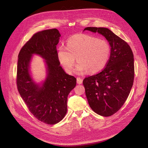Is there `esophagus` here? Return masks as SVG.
I'll use <instances>...</instances> for the list:
<instances>
[{
    "instance_id": "1",
    "label": "esophagus",
    "mask_w": 148,
    "mask_h": 148,
    "mask_svg": "<svg viewBox=\"0 0 148 148\" xmlns=\"http://www.w3.org/2000/svg\"><path fill=\"white\" fill-rule=\"evenodd\" d=\"M77 83L78 84H82L83 83V79H82V78H81L80 77H77Z\"/></svg>"
}]
</instances>
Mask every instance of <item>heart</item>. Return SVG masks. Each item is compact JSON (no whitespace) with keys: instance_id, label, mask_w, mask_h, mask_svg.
Returning <instances> with one entry per match:
<instances>
[{"instance_id":"1","label":"heart","mask_w":148,"mask_h":148,"mask_svg":"<svg viewBox=\"0 0 148 148\" xmlns=\"http://www.w3.org/2000/svg\"><path fill=\"white\" fill-rule=\"evenodd\" d=\"M110 53V45L104 39L78 34L68 39L66 46L61 45L58 47L57 57L69 74L73 71L75 58L78 62L75 68V73L81 74L88 71L91 74H96L105 68Z\"/></svg>"}]
</instances>
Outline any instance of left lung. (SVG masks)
<instances>
[{
  "label": "left lung",
  "instance_id": "obj_1",
  "mask_svg": "<svg viewBox=\"0 0 148 148\" xmlns=\"http://www.w3.org/2000/svg\"><path fill=\"white\" fill-rule=\"evenodd\" d=\"M85 30L102 35L111 47L106 67L83 82L92 110L100 115L109 116L120 109L130 92L134 75L133 54L130 46L110 29L86 27Z\"/></svg>",
  "mask_w": 148,
  "mask_h": 148
}]
</instances>
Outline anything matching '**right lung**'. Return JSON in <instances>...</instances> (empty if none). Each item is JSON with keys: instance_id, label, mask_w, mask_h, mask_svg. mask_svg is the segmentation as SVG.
<instances>
[{"instance_id": "add662e5", "label": "right lung", "mask_w": 148, "mask_h": 148, "mask_svg": "<svg viewBox=\"0 0 148 148\" xmlns=\"http://www.w3.org/2000/svg\"><path fill=\"white\" fill-rule=\"evenodd\" d=\"M61 34L57 29L34 34L18 55V90L28 110L37 120L47 124L61 121L66 114L67 98L76 86V78L66 74L57 57L56 45ZM34 54L44 60L47 75L40 83L34 80L30 70Z\"/></svg>"}]
</instances>
